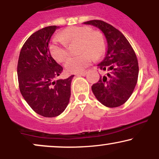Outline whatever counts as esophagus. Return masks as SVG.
I'll list each match as a JSON object with an SVG mask.
<instances>
[{
	"label": "esophagus",
	"mask_w": 159,
	"mask_h": 159,
	"mask_svg": "<svg viewBox=\"0 0 159 159\" xmlns=\"http://www.w3.org/2000/svg\"><path fill=\"white\" fill-rule=\"evenodd\" d=\"M87 74V71H84V72H81V73L77 74V76H85Z\"/></svg>",
	"instance_id": "esophagus-1"
}]
</instances>
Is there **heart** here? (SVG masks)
<instances>
[{"label": "heart", "instance_id": "b5f03b06", "mask_svg": "<svg viewBox=\"0 0 159 159\" xmlns=\"http://www.w3.org/2000/svg\"><path fill=\"white\" fill-rule=\"evenodd\" d=\"M49 45L51 54L55 61L63 62L69 56L67 45L79 43L78 56L69 58L65 69L69 73H79L87 68L94 58H99L106 49V40L102 33L93 31L90 27L73 26L63 30Z\"/></svg>", "mask_w": 159, "mask_h": 159}]
</instances>
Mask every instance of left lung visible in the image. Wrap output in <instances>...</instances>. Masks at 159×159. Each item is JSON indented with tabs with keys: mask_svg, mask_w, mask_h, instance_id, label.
Returning a JSON list of instances; mask_svg holds the SVG:
<instances>
[{
	"mask_svg": "<svg viewBox=\"0 0 159 159\" xmlns=\"http://www.w3.org/2000/svg\"><path fill=\"white\" fill-rule=\"evenodd\" d=\"M84 24L99 29L107 42L105 58L97 65L106 73L92 86L93 93L105 106L119 107L129 99L138 81L139 67L135 53L123 34L112 25L101 20Z\"/></svg>",
	"mask_w": 159,
	"mask_h": 159,
	"instance_id": "left-lung-1",
	"label": "left lung"
}]
</instances>
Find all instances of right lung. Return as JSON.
I'll use <instances>...</instances> for the list:
<instances>
[{
    "mask_svg": "<svg viewBox=\"0 0 159 159\" xmlns=\"http://www.w3.org/2000/svg\"><path fill=\"white\" fill-rule=\"evenodd\" d=\"M59 27L53 25L34 33L21 48L18 61L20 92L29 106L45 117L57 116L65 111L74 77L54 80L63 69L51 55L48 45Z\"/></svg>",
    "mask_w": 159,
    "mask_h": 159,
    "instance_id": "add662e5",
    "label": "right lung"
}]
</instances>
